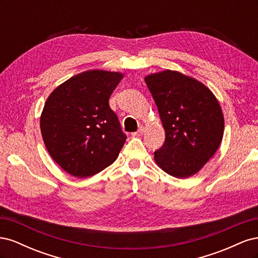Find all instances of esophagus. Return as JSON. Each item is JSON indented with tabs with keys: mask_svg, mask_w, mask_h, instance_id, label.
Returning <instances> with one entry per match:
<instances>
[{
	"mask_svg": "<svg viewBox=\"0 0 258 258\" xmlns=\"http://www.w3.org/2000/svg\"><path fill=\"white\" fill-rule=\"evenodd\" d=\"M144 134V127H140V129L137 132H134L132 134V137H140Z\"/></svg>",
	"mask_w": 258,
	"mask_h": 258,
	"instance_id": "1",
	"label": "esophagus"
}]
</instances>
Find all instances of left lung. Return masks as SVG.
Returning <instances> with one entry per match:
<instances>
[{"label":"left lung","instance_id":"1","mask_svg":"<svg viewBox=\"0 0 258 258\" xmlns=\"http://www.w3.org/2000/svg\"><path fill=\"white\" fill-rule=\"evenodd\" d=\"M144 80L166 131L155 161L170 175L189 177L222 142L224 115L220 103L206 85L177 71L166 70Z\"/></svg>","mask_w":258,"mask_h":258}]
</instances>
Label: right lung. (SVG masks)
Returning a JSON list of instances; mask_svg holds the SVG:
<instances>
[{"mask_svg": "<svg viewBox=\"0 0 258 258\" xmlns=\"http://www.w3.org/2000/svg\"><path fill=\"white\" fill-rule=\"evenodd\" d=\"M122 77L89 70L58 86L46 100L40 123L44 143L71 175H95L118 157L127 137L108 99Z\"/></svg>", "mask_w": 258, "mask_h": 258, "instance_id": "right-lung-1", "label": "right lung"}]
</instances>
